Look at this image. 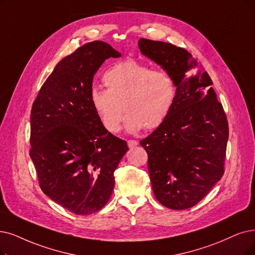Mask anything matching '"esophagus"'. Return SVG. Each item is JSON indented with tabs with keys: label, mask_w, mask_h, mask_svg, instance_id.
<instances>
[{
	"label": "esophagus",
	"mask_w": 255,
	"mask_h": 255,
	"mask_svg": "<svg viewBox=\"0 0 255 255\" xmlns=\"http://www.w3.org/2000/svg\"><path fill=\"white\" fill-rule=\"evenodd\" d=\"M128 145L129 148L135 147V146L138 145V141H136V140H128Z\"/></svg>",
	"instance_id": "esophagus-1"
}]
</instances>
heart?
I'll list each match as a JSON object with an SVG mask.
<instances>
[{
    "label": "heart",
    "instance_id": "b5f03b06",
    "mask_svg": "<svg viewBox=\"0 0 255 255\" xmlns=\"http://www.w3.org/2000/svg\"><path fill=\"white\" fill-rule=\"evenodd\" d=\"M107 90L93 88L90 101L100 124L117 133L122 120V108L128 133H137L145 127H160L174 107L177 89L175 80L165 71L151 70L135 60L114 65L105 73Z\"/></svg>",
    "mask_w": 255,
    "mask_h": 255
}]
</instances>
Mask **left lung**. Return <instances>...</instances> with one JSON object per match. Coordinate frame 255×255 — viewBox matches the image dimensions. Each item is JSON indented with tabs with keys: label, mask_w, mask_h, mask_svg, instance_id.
Instances as JSON below:
<instances>
[{
	"label": "left lung",
	"mask_w": 255,
	"mask_h": 255,
	"mask_svg": "<svg viewBox=\"0 0 255 255\" xmlns=\"http://www.w3.org/2000/svg\"><path fill=\"white\" fill-rule=\"evenodd\" d=\"M141 53L175 80L177 95L168 117L140 141L148 155L156 199L170 209H187L224 175L228 122L212 80L185 49L140 38Z\"/></svg>",
	"instance_id": "1"
}]
</instances>
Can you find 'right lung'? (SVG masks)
<instances>
[{"label": "right lung", "instance_id": "obj_1", "mask_svg": "<svg viewBox=\"0 0 255 255\" xmlns=\"http://www.w3.org/2000/svg\"><path fill=\"white\" fill-rule=\"evenodd\" d=\"M120 56L105 42L85 44L55 66L32 106L30 158L39 186L75 215L88 216L107 204L114 171L128 150L100 124L90 101L97 70Z\"/></svg>", "mask_w": 255, "mask_h": 255}]
</instances>
